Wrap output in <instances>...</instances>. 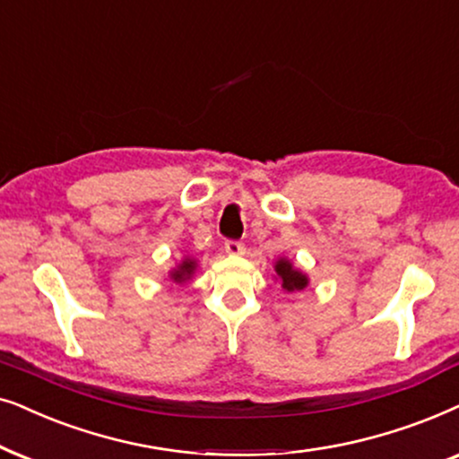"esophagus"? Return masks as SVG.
Instances as JSON below:
<instances>
[{"mask_svg":"<svg viewBox=\"0 0 459 459\" xmlns=\"http://www.w3.org/2000/svg\"><path fill=\"white\" fill-rule=\"evenodd\" d=\"M224 252L230 254V255H241L243 252H246V246H243V243L237 241V239H229L224 243Z\"/></svg>","mask_w":459,"mask_h":459,"instance_id":"34e87169","label":"esophagus"}]
</instances>
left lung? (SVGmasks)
Instances as JSON below:
<instances>
[{"instance_id":"obj_1","label":"left lung","mask_w":459,"mask_h":459,"mask_svg":"<svg viewBox=\"0 0 459 459\" xmlns=\"http://www.w3.org/2000/svg\"><path fill=\"white\" fill-rule=\"evenodd\" d=\"M274 271L281 277V283H283V290L287 291H296V290H304L308 283L307 274H302L300 271H293V266L287 260H279Z\"/></svg>"}]
</instances>
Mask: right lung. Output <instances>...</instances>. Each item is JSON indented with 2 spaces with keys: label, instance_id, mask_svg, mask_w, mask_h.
<instances>
[{
  "label": "right lung",
  "instance_id": "obj_1",
  "mask_svg": "<svg viewBox=\"0 0 459 459\" xmlns=\"http://www.w3.org/2000/svg\"><path fill=\"white\" fill-rule=\"evenodd\" d=\"M193 271H195V260H188V258H186V260L182 262V264L178 266V271L172 273V279L176 281V283H182V281H186L188 277H191Z\"/></svg>",
  "mask_w": 459,
  "mask_h": 459
}]
</instances>
